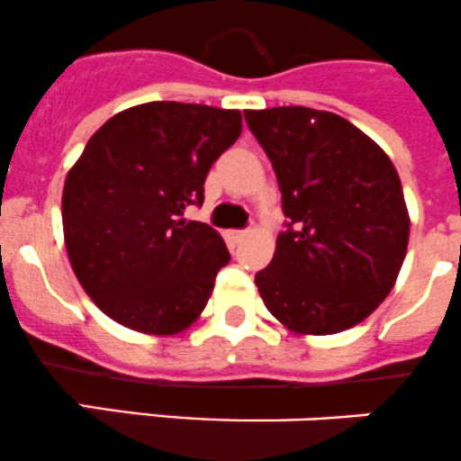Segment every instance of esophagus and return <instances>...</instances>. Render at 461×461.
<instances>
[{
    "mask_svg": "<svg viewBox=\"0 0 461 461\" xmlns=\"http://www.w3.org/2000/svg\"><path fill=\"white\" fill-rule=\"evenodd\" d=\"M245 236H248V231H227V240H230V243H234V245L240 243Z\"/></svg>",
    "mask_w": 461,
    "mask_h": 461,
    "instance_id": "34e87169",
    "label": "esophagus"
}]
</instances>
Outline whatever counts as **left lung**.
<instances>
[{"instance_id": "8db88e82", "label": "left lung", "mask_w": 461, "mask_h": 461, "mask_svg": "<svg viewBox=\"0 0 461 461\" xmlns=\"http://www.w3.org/2000/svg\"><path fill=\"white\" fill-rule=\"evenodd\" d=\"M270 158L290 230L258 294L281 326L330 335L367 320L394 288L410 240L403 186L385 150L339 114L245 110Z\"/></svg>"}]
</instances>
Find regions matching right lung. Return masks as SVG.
Segmentation results:
<instances>
[{
    "instance_id": "obj_1",
    "label": "right lung",
    "mask_w": 461,
    "mask_h": 461,
    "mask_svg": "<svg viewBox=\"0 0 461 461\" xmlns=\"http://www.w3.org/2000/svg\"><path fill=\"white\" fill-rule=\"evenodd\" d=\"M239 110L153 101L107 119L69 168L62 231L71 270L110 320L146 335L189 329L207 306L225 240L182 218L240 137Z\"/></svg>"
}]
</instances>
